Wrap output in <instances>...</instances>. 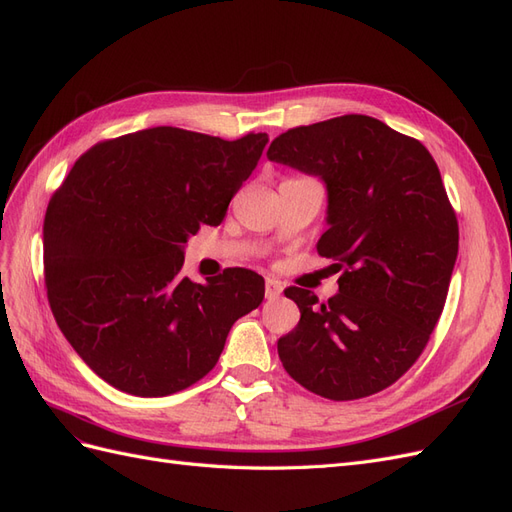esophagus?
Wrapping results in <instances>:
<instances>
[{"label":"esophagus","instance_id":"34e87169","mask_svg":"<svg viewBox=\"0 0 512 512\" xmlns=\"http://www.w3.org/2000/svg\"><path fill=\"white\" fill-rule=\"evenodd\" d=\"M281 291H283L281 281H276V279H266V298H268V300L279 298V296H281Z\"/></svg>","mask_w":512,"mask_h":512}]
</instances>
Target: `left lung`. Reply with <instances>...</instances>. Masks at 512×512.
Here are the masks:
<instances>
[{
	"label": "left lung",
	"instance_id": "8db88e82",
	"mask_svg": "<svg viewBox=\"0 0 512 512\" xmlns=\"http://www.w3.org/2000/svg\"><path fill=\"white\" fill-rule=\"evenodd\" d=\"M268 158L326 182L317 253L341 272L328 302L285 289L300 321L279 339V358L319 397H371L418 360L444 311L459 223L440 169L418 139L356 113L289 128Z\"/></svg>",
	"mask_w": 512,
	"mask_h": 512
}]
</instances>
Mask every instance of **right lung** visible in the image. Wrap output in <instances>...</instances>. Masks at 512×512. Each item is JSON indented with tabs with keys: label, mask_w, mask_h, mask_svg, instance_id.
I'll return each mask as SVG.
<instances>
[{
	"label": "right lung",
	"mask_w": 512,
	"mask_h": 512,
	"mask_svg": "<svg viewBox=\"0 0 512 512\" xmlns=\"http://www.w3.org/2000/svg\"><path fill=\"white\" fill-rule=\"evenodd\" d=\"M266 133L225 141L156 126L96 143L53 193L42 242L57 326L98 377L167 397L208 375L233 321L264 300V279L227 268L180 274L184 244L221 225L257 167Z\"/></svg>",
	"instance_id": "obj_1"
}]
</instances>
